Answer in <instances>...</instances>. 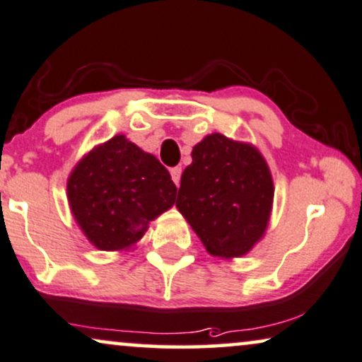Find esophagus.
Returning a JSON list of instances; mask_svg holds the SVG:
<instances>
[{
	"instance_id": "esophagus-1",
	"label": "esophagus",
	"mask_w": 362,
	"mask_h": 362,
	"mask_svg": "<svg viewBox=\"0 0 362 362\" xmlns=\"http://www.w3.org/2000/svg\"><path fill=\"white\" fill-rule=\"evenodd\" d=\"M171 177H173V181H175V185L176 186H180V182H181V168H171Z\"/></svg>"
}]
</instances>
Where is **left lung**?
<instances>
[{
    "label": "left lung",
    "mask_w": 362,
    "mask_h": 362,
    "mask_svg": "<svg viewBox=\"0 0 362 362\" xmlns=\"http://www.w3.org/2000/svg\"><path fill=\"white\" fill-rule=\"evenodd\" d=\"M176 208L213 256L241 257L264 236L274 185L257 148L213 133L196 144Z\"/></svg>",
    "instance_id": "left-lung-1"
}]
</instances>
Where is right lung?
<instances>
[{
  "label": "right lung",
  "mask_w": 362,
  "mask_h": 362,
  "mask_svg": "<svg viewBox=\"0 0 362 362\" xmlns=\"http://www.w3.org/2000/svg\"><path fill=\"white\" fill-rule=\"evenodd\" d=\"M177 187L153 154L118 134L91 149L68 177V201L84 236L101 251H124L175 204Z\"/></svg>",
  "instance_id": "1"
}]
</instances>
